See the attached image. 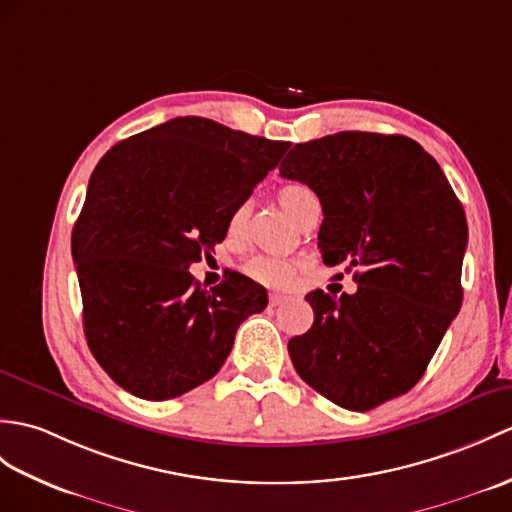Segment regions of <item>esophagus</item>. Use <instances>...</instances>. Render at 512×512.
Returning <instances> with one entry per match:
<instances>
[{
	"label": "esophagus",
	"instance_id": "obj_1",
	"mask_svg": "<svg viewBox=\"0 0 512 512\" xmlns=\"http://www.w3.org/2000/svg\"><path fill=\"white\" fill-rule=\"evenodd\" d=\"M285 301H288V296H285V294H279V292H272V294L268 296V303H270L272 307L283 305Z\"/></svg>",
	"mask_w": 512,
	"mask_h": 512
}]
</instances>
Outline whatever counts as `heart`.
Instances as JSON below:
<instances>
[{
	"mask_svg": "<svg viewBox=\"0 0 512 512\" xmlns=\"http://www.w3.org/2000/svg\"><path fill=\"white\" fill-rule=\"evenodd\" d=\"M277 200H279V205L283 207V211L299 224L305 220V216L310 213V209L318 205V200H316L312 189L305 187V185H299V183L283 185L277 192ZM248 213H251V205H248V202H242V205L233 211L231 222H229V233L233 237L244 233ZM242 270H244V275H248L251 279L264 283V285H272V288H283V285H288L294 279V264H292V261L266 257V255L251 257L242 266Z\"/></svg>",
	"mask_w": 512,
	"mask_h": 512,
	"instance_id": "heart-1",
	"label": "heart"
}]
</instances>
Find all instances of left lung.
I'll return each mask as SVG.
<instances>
[{
  "label": "left lung",
  "instance_id": "8db88e82",
  "mask_svg": "<svg viewBox=\"0 0 512 512\" xmlns=\"http://www.w3.org/2000/svg\"><path fill=\"white\" fill-rule=\"evenodd\" d=\"M279 172L314 189L323 261L358 283L305 296L314 325L288 342L296 373L355 412L406 395L462 305L469 231L441 165L410 137L344 130L296 144Z\"/></svg>",
  "mask_w": 512,
  "mask_h": 512
}]
</instances>
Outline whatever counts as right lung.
<instances>
[{
	"mask_svg": "<svg viewBox=\"0 0 512 512\" xmlns=\"http://www.w3.org/2000/svg\"><path fill=\"white\" fill-rule=\"evenodd\" d=\"M292 144L174 117L104 154L71 233L93 358L130 395L165 401L220 371L235 331L264 312L259 283L200 288L189 266L227 237Z\"/></svg>",
	"mask_w": 512,
	"mask_h": 512,
	"instance_id": "obj_1",
	"label": "right lung"
}]
</instances>
